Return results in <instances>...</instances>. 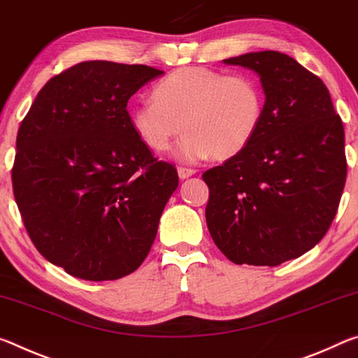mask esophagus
<instances>
[{"label": "esophagus", "mask_w": 358, "mask_h": 358, "mask_svg": "<svg viewBox=\"0 0 358 358\" xmlns=\"http://www.w3.org/2000/svg\"><path fill=\"white\" fill-rule=\"evenodd\" d=\"M195 173H196V171H195V169H193V168H185V166H179V168H178V174H179L180 179L190 178V176H193Z\"/></svg>", "instance_id": "esophagus-1"}]
</instances>
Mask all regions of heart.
Returning <instances> with one entry per match:
<instances>
[{
	"mask_svg": "<svg viewBox=\"0 0 358 358\" xmlns=\"http://www.w3.org/2000/svg\"><path fill=\"white\" fill-rule=\"evenodd\" d=\"M265 115V92L250 74H230L204 66L169 73L130 113L133 131L155 152L171 148L182 130L176 155L195 163L213 155L230 158L259 133Z\"/></svg>",
	"mask_w": 358,
	"mask_h": 358,
	"instance_id": "obj_1",
	"label": "heart"
}]
</instances>
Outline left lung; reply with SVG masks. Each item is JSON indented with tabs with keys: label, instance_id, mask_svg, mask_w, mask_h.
I'll use <instances>...</instances> for the list:
<instances>
[{
	"label": "left lung",
	"instance_id": "8db88e82",
	"mask_svg": "<svg viewBox=\"0 0 358 358\" xmlns=\"http://www.w3.org/2000/svg\"><path fill=\"white\" fill-rule=\"evenodd\" d=\"M260 76L265 115L254 141L203 173L210 236L236 265L298 259L330 228L348 176L343 120L320 78L276 50L227 58Z\"/></svg>",
	"mask_w": 358,
	"mask_h": 358
}]
</instances>
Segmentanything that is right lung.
I'll use <instances>...</instances> for the list:
<instances>
[{"label":"right lung","instance_id":"1","mask_svg":"<svg viewBox=\"0 0 358 358\" xmlns=\"http://www.w3.org/2000/svg\"><path fill=\"white\" fill-rule=\"evenodd\" d=\"M163 71L82 62L45 82L17 133L13 189L39 254L85 280L148 257L179 178L133 131L128 99Z\"/></svg>","mask_w":358,"mask_h":358}]
</instances>
